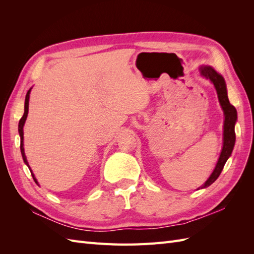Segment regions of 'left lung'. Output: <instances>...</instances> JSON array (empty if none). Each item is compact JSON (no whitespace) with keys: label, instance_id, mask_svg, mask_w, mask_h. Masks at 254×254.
Returning <instances> with one entry per match:
<instances>
[{"label":"left lung","instance_id":"obj_1","mask_svg":"<svg viewBox=\"0 0 254 254\" xmlns=\"http://www.w3.org/2000/svg\"><path fill=\"white\" fill-rule=\"evenodd\" d=\"M201 75H203L206 79H210L215 86V89L217 91L218 99L222 110L225 113V124H224V146H222V150L220 153V157L218 159V162L216 164V167L213 171L210 178L205 181V183L202 186V188H206L211 186V184L216 180L222 168H224L227 160L231 156V152L233 150L234 144H235V131L234 126L235 122L237 119V112L235 107L230 104L228 94H227V88L226 82L224 77L219 75L216 71L211 66H201L200 67ZM201 188V189H202Z\"/></svg>","mask_w":254,"mask_h":254}]
</instances>
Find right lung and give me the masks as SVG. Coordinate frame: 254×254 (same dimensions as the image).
<instances>
[{
    "label": "right lung",
    "mask_w": 254,
    "mask_h": 254,
    "mask_svg": "<svg viewBox=\"0 0 254 254\" xmlns=\"http://www.w3.org/2000/svg\"><path fill=\"white\" fill-rule=\"evenodd\" d=\"M29 93H30V89L27 91V93H26V96H25V105H24V114H23V117L21 118V120H20V122H19V134H20V137H21V144H20V149H21V153H22V157H23V160H24V162L26 163V165L28 166V168H29V171H30V167H29V165H28V162H27V160H26V157H25V153H24V147H23V126H24V123H25V121H26V118H27V113H28V101H29ZM30 173H32V176H33V178H34V180H35V182L36 183H38L37 182V180H36V178H35V176H34V174H33V172L30 171Z\"/></svg>",
    "instance_id": "add662e5"
}]
</instances>
